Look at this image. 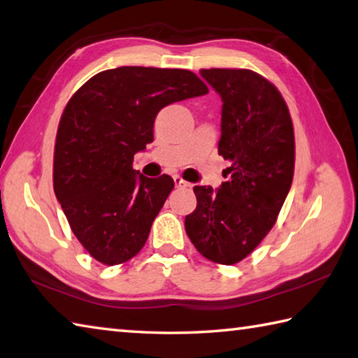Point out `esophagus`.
Wrapping results in <instances>:
<instances>
[{
  "label": "esophagus",
  "mask_w": 358,
  "mask_h": 358,
  "mask_svg": "<svg viewBox=\"0 0 358 358\" xmlns=\"http://www.w3.org/2000/svg\"><path fill=\"white\" fill-rule=\"evenodd\" d=\"M173 181H175V186H177V187H189V186H191V185L187 183L186 180L181 178L180 175H175V177H173Z\"/></svg>",
  "instance_id": "obj_1"
}]
</instances>
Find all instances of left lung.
I'll use <instances>...</instances> for the list:
<instances>
[{
  "instance_id": "1",
  "label": "left lung",
  "mask_w": 358,
  "mask_h": 358,
  "mask_svg": "<svg viewBox=\"0 0 358 358\" xmlns=\"http://www.w3.org/2000/svg\"><path fill=\"white\" fill-rule=\"evenodd\" d=\"M220 94L219 155L229 180L214 192L195 186L197 208L186 215L189 239L201 256L223 265L247 257L278 220L295 171V133L279 90L251 69H201Z\"/></svg>"
}]
</instances>
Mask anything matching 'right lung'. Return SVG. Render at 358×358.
<instances>
[{
	"mask_svg": "<svg viewBox=\"0 0 358 358\" xmlns=\"http://www.w3.org/2000/svg\"><path fill=\"white\" fill-rule=\"evenodd\" d=\"M208 91L187 69L121 66L93 76L68 101L55 136L54 192L97 262L124 264L144 247L175 185L166 173L133 171V155L153 141L161 108Z\"/></svg>",
	"mask_w": 358,
	"mask_h": 358,
	"instance_id": "1",
	"label": "right lung"
}]
</instances>
